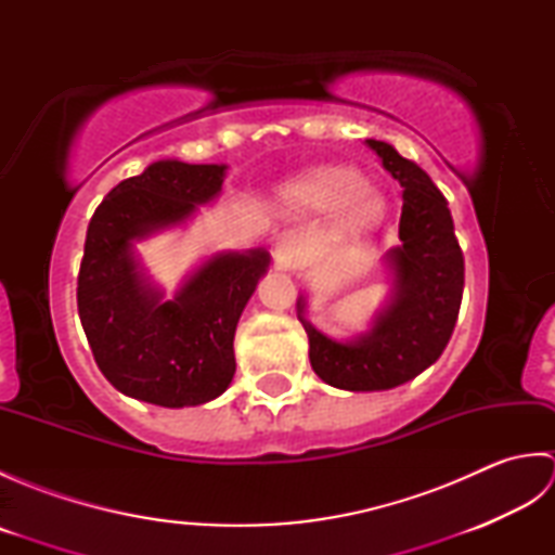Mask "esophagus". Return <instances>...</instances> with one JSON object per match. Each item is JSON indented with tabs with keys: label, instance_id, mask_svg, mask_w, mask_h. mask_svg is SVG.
Returning a JSON list of instances; mask_svg holds the SVG:
<instances>
[{
	"label": "esophagus",
	"instance_id": "34e87169",
	"mask_svg": "<svg viewBox=\"0 0 555 555\" xmlns=\"http://www.w3.org/2000/svg\"><path fill=\"white\" fill-rule=\"evenodd\" d=\"M305 238L296 231H284L274 243V257L279 267H293L302 257Z\"/></svg>",
	"mask_w": 555,
	"mask_h": 555
}]
</instances>
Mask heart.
Listing matches in <instances>:
<instances>
[{
	"label": "heart",
	"instance_id": "b5f03b06",
	"mask_svg": "<svg viewBox=\"0 0 555 555\" xmlns=\"http://www.w3.org/2000/svg\"><path fill=\"white\" fill-rule=\"evenodd\" d=\"M300 197L324 211L346 207V221L356 227L370 221L382 207L379 197L364 185L360 171L352 167H326L310 173L300 183Z\"/></svg>",
	"mask_w": 555,
	"mask_h": 555
}]
</instances>
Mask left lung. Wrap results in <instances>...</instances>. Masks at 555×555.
Here are the masks:
<instances>
[{
    "label": "left lung",
    "instance_id": "1",
    "mask_svg": "<svg viewBox=\"0 0 555 555\" xmlns=\"http://www.w3.org/2000/svg\"><path fill=\"white\" fill-rule=\"evenodd\" d=\"M386 171L403 188L400 245L388 253L396 274L393 300L370 334L338 344L298 317L310 338V362L322 382L344 391H384L415 379L439 360L457 322L465 259L455 238L448 199L429 173L382 143L367 140Z\"/></svg>",
    "mask_w": 555,
    "mask_h": 555
}]
</instances>
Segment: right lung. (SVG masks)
<instances>
[{
	"label": "right lung",
	"mask_w": 555,
	"mask_h": 555,
	"mask_svg": "<svg viewBox=\"0 0 555 555\" xmlns=\"http://www.w3.org/2000/svg\"><path fill=\"white\" fill-rule=\"evenodd\" d=\"M223 171L155 162L112 188L88 223L76 291L82 332L107 382L152 405H203L227 391L235 326L269 267L264 250L217 255L167 302L138 274L133 241L217 197Z\"/></svg>",
	"instance_id": "obj_1"
}]
</instances>
